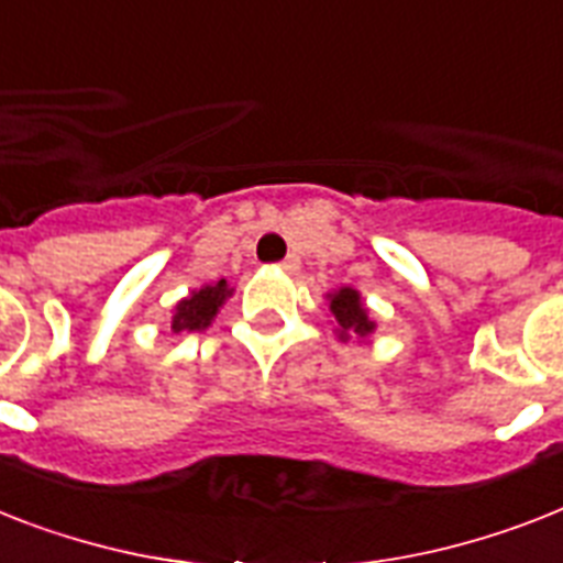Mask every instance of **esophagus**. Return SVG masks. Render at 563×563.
Listing matches in <instances>:
<instances>
[{
	"label": "esophagus",
	"mask_w": 563,
	"mask_h": 563,
	"mask_svg": "<svg viewBox=\"0 0 563 563\" xmlns=\"http://www.w3.org/2000/svg\"><path fill=\"white\" fill-rule=\"evenodd\" d=\"M280 268H283V272H286V274H295L297 268H300V257H297V254H289V257H286V260H283V263H280Z\"/></svg>",
	"instance_id": "esophagus-1"
}]
</instances>
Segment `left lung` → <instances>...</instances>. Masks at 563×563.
<instances>
[{
    "instance_id": "8db88e82",
    "label": "left lung",
    "mask_w": 563,
    "mask_h": 563,
    "mask_svg": "<svg viewBox=\"0 0 563 563\" xmlns=\"http://www.w3.org/2000/svg\"><path fill=\"white\" fill-rule=\"evenodd\" d=\"M327 303H329V318L335 323V332L338 341H364L367 344L373 332H376V321H373V314H369L367 303L361 300V291L353 289V286H341V289L329 291L327 295Z\"/></svg>"
}]
</instances>
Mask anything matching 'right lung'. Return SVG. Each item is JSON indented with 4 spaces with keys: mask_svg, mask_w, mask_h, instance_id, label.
I'll return each mask as SVG.
<instances>
[{
    "mask_svg": "<svg viewBox=\"0 0 563 563\" xmlns=\"http://www.w3.org/2000/svg\"><path fill=\"white\" fill-rule=\"evenodd\" d=\"M231 295H234V289H231L228 280L205 283L202 289H194L173 306L170 329L176 335L178 332H202V329H208L213 323L217 312L225 306V300Z\"/></svg>",
    "mask_w": 563,
    "mask_h": 563,
    "instance_id": "right-lung-1",
    "label": "right lung"
}]
</instances>
